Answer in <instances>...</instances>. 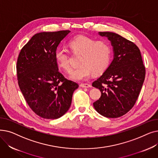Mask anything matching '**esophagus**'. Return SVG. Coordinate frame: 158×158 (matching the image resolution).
Returning a JSON list of instances; mask_svg holds the SVG:
<instances>
[{"instance_id": "1", "label": "esophagus", "mask_w": 158, "mask_h": 158, "mask_svg": "<svg viewBox=\"0 0 158 158\" xmlns=\"http://www.w3.org/2000/svg\"><path fill=\"white\" fill-rule=\"evenodd\" d=\"M80 86L82 88H90L91 85L87 83H81Z\"/></svg>"}]
</instances>
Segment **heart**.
Segmentation results:
<instances>
[{
    "instance_id": "b5f03b06",
    "label": "heart",
    "mask_w": 158,
    "mask_h": 158,
    "mask_svg": "<svg viewBox=\"0 0 158 158\" xmlns=\"http://www.w3.org/2000/svg\"><path fill=\"white\" fill-rule=\"evenodd\" d=\"M69 46L74 53L81 54V66L70 73L69 77L71 79L83 81L92 73L95 75L102 73L110 65L111 50L109 44L104 40L95 41L85 35H78L69 41ZM54 58L60 69L70 70L69 56L64 50L57 48L54 53Z\"/></svg>"
}]
</instances>
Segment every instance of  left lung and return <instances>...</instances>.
Wrapping results in <instances>:
<instances>
[{"label": "left lung", "instance_id": "8db88e82", "mask_svg": "<svg viewBox=\"0 0 158 158\" xmlns=\"http://www.w3.org/2000/svg\"><path fill=\"white\" fill-rule=\"evenodd\" d=\"M110 41L113 60L92 86L101 92L94 103L95 110L107 118L126 114L135 104L145 80V68L138 47L132 41L111 32H98Z\"/></svg>", "mask_w": 158, "mask_h": 158}]
</instances>
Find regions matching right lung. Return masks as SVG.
<instances>
[{
    "label": "right lung",
    "instance_id": "1",
    "mask_svg": "<svg viewBox=\"0 0 158 158\" xmlns=\"http://www.w3.org/2000/svg\"><path fill=\"white\" fill-rule=\"evenodd\" d=\"M70 31L36 33L22 48L16 72L19 85L31 110L39 117L57 119L69 110L79 85L58 70L54 53Z\"/></svg>",
    "mask_w": 158,
    "mask_h": 158
}]
</instances>
